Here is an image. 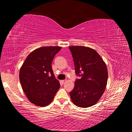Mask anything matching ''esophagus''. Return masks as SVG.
Here are the masks:
<instances>
[{"mask_svg": "<svg viewBox=\"0 0 132 132\" xmlns=\"http://www.w3.org/2000/svg\"><path fill=\"white\" fill-rule=\"evenodd\" d=\"M61 81H62V83H64V82H66L67 81V80H62Z\"/></svg>", "mask_w": 132, "mask_h": 132, "instance_id": "obj_1", "label": "esophagus"}]
</instances>
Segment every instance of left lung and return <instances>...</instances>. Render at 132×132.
I'll return each instance as SVG.
<instances>
[{
  "instance_id": "obj_1",
  "label": "left lung",
  "mask_w": 132,
  "mask_h": 132,
  "mask_svg": "<svg viewBox=\"0 0 132 132\" xmlns=\"http://www.w3.org/2000/svg\"><path fill=\"white\" fill-rule=\"evenodd\" d=\"M74 61L77 79L70 92L75 105L87 108L95 105L105 90L108 70L102 57L93 49L83 46H69Z\"/></svg>"
}]
</instances>
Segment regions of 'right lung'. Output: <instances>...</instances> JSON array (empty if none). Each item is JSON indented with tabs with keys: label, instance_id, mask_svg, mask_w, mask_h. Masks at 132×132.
I'll list each match as a JSON object with an SVG mask.
<instances>
[{
	"label": "right lung",
	"instance_id": "add662e5",
	"mask_svg": "<svg viewBox=\"0 0 132 132\" xmlns=\"http://www.w3.org/2000/svg\"><path fill=\"white\" fill-rule=\"evenodd\" d=\"M61 46H44L28 55L20 70L22 88L31 103L38 106L48 105L60 88L52 69V62Z\"/></svg>",
	"mask_w": 132,
	"mask_h": 132
}]
</instances>
